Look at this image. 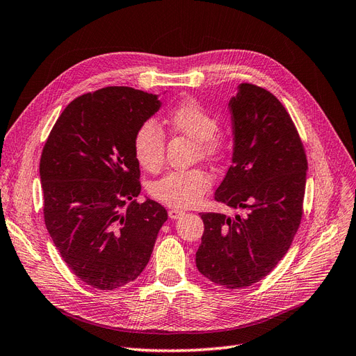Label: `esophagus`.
Listing matches in <instances>:
<instances>
[{"mask_svg":"<svg viewBox=\"0 0 356 356\" xmlns=\"http://www.w3.org/2000/svg\"><path fill=\"white\" fill-rule=\"evenodd\" d=\"M181 216H185V211H181V209H177V208H171L168 211V217L171 220H176V218H180Z\"/></svg>","mask_w":356,"mask_h":356,"instance_id":"esophagus-1","label":"esophagus"}]
</instances>
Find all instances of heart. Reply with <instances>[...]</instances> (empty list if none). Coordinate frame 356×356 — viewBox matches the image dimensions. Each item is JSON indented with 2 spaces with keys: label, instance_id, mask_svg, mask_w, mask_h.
Masks as SVG:
<instances>
[{
  "label": "heart",
  "instance_id": "b5f03b06",
  "mask_svg": "<svg viewBox=\"0 0 356 356\" xmlns=\"http://www.w3.org/2000/svg\"><path fill=\"white\" fill-rule=\"evenodd\" d=\"M164 123L173 135H181L193 140L195 158L217 161L226 151V142L217 131V117L195 99H185L175 105ZM134 148L136 160L143 168L156 171L163 165L165 139L154 122H145L138 127ZM211 177L201 168L170 171L154 183L151 192L155 200L165 205L188 208L200 202L211 188Z\"/></svg>",
  "mask_w": 356,
  "mask_h": 356
}]
</instances>
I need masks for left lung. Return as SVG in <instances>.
Returning a JSON list of instances; mask_svg holds the SVG:
<instances>
[{"mask_svg":"<svg viewBox=\"0 0 356 356\" xmlns=\"http://www.w3.org/2000/svg\"><path fill=\"white\" fill-rule=\"evenodd\" d=\"M232 165L214 200L243 214L202 213L196 267L213 283L241 289L286 255L302 218L308 163L298 130L267 89L241 83L230 98Z\"/></svg>","mask_w":356,"mask_h":356,"instance_id":"1","label":"left lung"}]
</instances>
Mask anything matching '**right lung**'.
<instances>
[{
	"mask_svg": "<svg viewBox=\"0 0 356 356\" xmlns=\"http://www.w3.org/2000/svg\"><path fill=\"white\" fill-rule=\"evenodd\" d=\"M160 107L158 95L127 86L85 94L64 108L42 149L47 230L74 275L99 291L138 277L167 220L158 202H136L134 139Z\"/></svg>",
	"mask_w": 356,
	"mask_h": 356,
	"instance_id": "1",
	"label": "right lung"
}]
</instances>
